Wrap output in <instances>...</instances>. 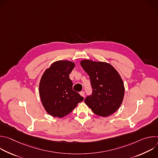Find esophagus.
<instances>
[{
    "label": "esophagus",
    "mask_w": 158,
    "mask_h": 158,
    "mask_svg": "<svg viewBox=\"0 0 158 158\" xmlns=\"http://www.w3.org/2000/svg\"><path fill=\"white\" fill-rule=\"evenodd\" d=\"M79 94H80V95H81V96H82V97H84V96H85V93H84V91H81V92L79 93Z\"/></svg>",
    "instance_id": "34e87169"
}]
</instances>
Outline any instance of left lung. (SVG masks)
Listing matches in <instances>:
<instances>
[{"mask_svg":"<svg viewBox=\"0 0 158 158\" xmlns=\"http://www.w3.org/2000/svg\"><path fill=\"white\" fill-rule=\"evenodd\" d=\"M81 65L89 76L92 94L84 99L94 114L107 117L122 104L124 86L118 71L108 63L83 60Z\"/></svg>","mask_w":158,"mask_h":158,"instance_id":"8db88e82","label":"left lung"}]
</instances>
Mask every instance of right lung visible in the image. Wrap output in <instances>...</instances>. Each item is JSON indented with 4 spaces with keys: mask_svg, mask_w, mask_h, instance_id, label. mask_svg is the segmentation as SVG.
I'll return each mask as SVG.
<instances>
[{
    "mask_svg": "<svg viewBox=\"0 0 158 158\" xmlns=\"http://www.w3.org/2000/svg\"><path fill=\"white\" fill-rule=\"evenodd\" d=\"M75 64L67 60L54 62L45 71L39 84V95L43 106L53 117L63 118L83 101L73 89L69 74Z\"/></svg>",
    "mask_w": 158,
    "mask_h": 158,
    "instance_id": "obj_1",
    "label": "right lung"
}]
</instances>
